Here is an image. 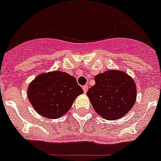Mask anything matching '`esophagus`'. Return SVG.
I'll return each instance as SVG.
<instances>
[{"mask_svg": "<svg viewBox=\"0 0 161 161\" xmlns=\"http://www.w3.org/2000/svg\"><path fill=\"white\" fill-rule=\"evenodd\" d=\"M83 90H84V93H87V91H88V85H84L83 87Z\"/></svg>", "mask_w": 161, "mask_h": 161, "instance_id": "obj_1", "label": "esophagus"}]
</instances>
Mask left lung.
<instances>
[{
    "mask_svg": "<svg viewBox=\"0 0 161 161\" xmlns=\"http://www.w3.org/2000/svg\"><path fill=\"white\" fill-rule=\"evenodd\" d=\"M95 85L87 92L95 111L107 120L123 118L133 107L136 86L126 72L109 70L94 77Z\"/></svg>",
    "mask_w": 161,
    "mask_h": 161,
    "instance_id": "left-lung-1",
    "label": "left lung"
}]
</instances>
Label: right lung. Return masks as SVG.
<instances>
[{"label": "right lung", "mask_w": 161, "mask_h": 161, "mask_svg": "<svg viewBox=\"0 0 161 161\" xmlns=\"http://www.w3.org/2000/svg\"><path fill=\"white\" fill-rule=\"evenodd\" d=\"M83 93L76 78L59 71L40 74L27 89L28 99L36 112L52 119L62 117Z\"/></svg>", "instance_id": "1"}]
</instances>
